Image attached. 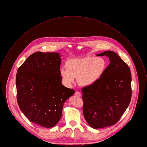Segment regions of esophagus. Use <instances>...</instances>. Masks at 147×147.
Returning <instances> with one entry per match:
<instances>
[{
    "mask_svg": "<svg viewBox=\"0 0 147 147\" xmlns=\"http://www.w3.org/2000/svg\"><path fill=\"white\" fill-rule=\"evenodd\" d=\"M75 95L76 96L80 97V96H81V94H80L79 91H76V92H75Z\"/></svg>",
    "mask_w": 147,
    "mask_h": 147,
    "instance_id": "1",
    "label": "esophagus"
}]
</instances>
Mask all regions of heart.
Returning a JSON list of instances; mask_svg holds the SVG:
<instances>
[{
  "label": "heart",
  "instance_id": "obj_1",
  "mask_svg": "<svg viewBox=\"0 0 147 147\" xmlns=\"http://www.w3.org/2000/svg\"><path fill=\"white\" fill-rule=\"evenodd\" d=\"M107 67L102 57L88 56L70 60L66 63L65 69H61L60 75L68 86L75 83V78L83 87L92 86L100 79Z\"/></svg>",
  "mask_w": 147,
  "mask_h": 147
}]
</instances>
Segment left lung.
Listing matches in <instances>:
<instances>
[{"mask_svg":"<svg viewBox=\"0 0 147 147\" xmlns=\"http://www.w3.org/2000/svg\"><path fill=\"white\" fill-rule=\"evenodd\" d=\"M96 55L107 56L110 63L97 83L82 90L84 117L94 129L115 124L128 108L132 96L128 65L112 51Z\"/></svg>","mask_w":147,"mask_h":147,"instance_id":"obj_1","label":"left lung"}]
</instances>
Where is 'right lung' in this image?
Wrapping results in <instances>:
<instances>
[{
  "label": "right lung",
  "instance_id": "right-lung-1",
  "mask_svg": "<svg viewBox=\"0 0 147 147\" xmlns=\"http://www.w3.org/2000/svg\"><path fill=\"white\" fill-rule=\"evenodd\" d=\"M60 53L36 52L18 68L16 76L17 100L31 121L45 128L60 120L63 105L75 91L61 84Z\"/></svg>",
  "mask_w": 147,
  "mask_h": 147
}]
</instances>
